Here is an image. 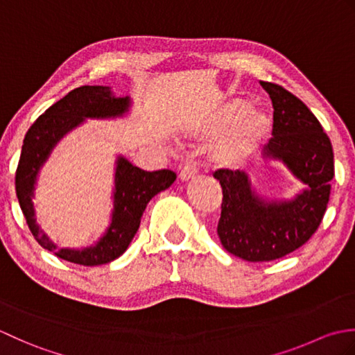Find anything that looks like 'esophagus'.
<instances>
[{
  "instance_id": "obj_1",
  "label": "esophagus",
  "mask_w": 355,
  "mask_h": 355,
  "mask_svg": "<svg viewBox=\"0 0 355 355\" xmlns=\"http://www.w3.org/2000/svg\"><path fill=\"white\" fill-rule=\"evenodd\" d=\"M195 173H197V168H195V164L192 162H187L182 166V169H180V178H182L183 182H187V180L195 177Z\"/></svg>"
}]
</instances>
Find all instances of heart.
<instances>
[{"instance_id":"b5f03b06","label":"heart","mask_w":355,"mask_h":355,"mask_svg":"<svg viewBox=\"0 0 355 355\" xmlns=\"http://www.w3.org/2000/svg\"><path fill=\"white\" fill-rule=\"evenodd\" d=\"M220 130L210 148V160L218 166H232L245 160L261 145L268 131V117L248 108L244 99H232L210 110L192 128L198 137H210Z\"/></svg>"}]
</instances>
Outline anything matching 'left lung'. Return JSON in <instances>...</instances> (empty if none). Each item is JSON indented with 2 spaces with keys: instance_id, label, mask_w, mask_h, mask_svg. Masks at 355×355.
<instances>
[{
  "instance_id": "8db88e82",
  "label": "left lung",
  "mask_w": 355,
  "mask_h": 355,
  "mask_svg": "<svg viewBox=\"0 0 355 355\" xmlns=\"http://www.w3.org/2000/svg\"><path fill=\"white\" fill-rule=\"evenodd\" d=\"M259 84L273 105V137L263 153L282 160L306 189L291 201L267 202L244 172L214 173L223 189L218 236L225 250L248 262L279 259L302 247L323 220L334 177L333 146L310 108L281 85Z\"/></svg>"
}]
</instances>
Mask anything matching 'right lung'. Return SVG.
I'll list each match as a JSON object with an SVG mask.
<instances>
[{"mask_svg":"<svg viewBox=\"0 0 355 355\" xmlns=\"http://www.w3.org/2000/svg\"><path fill=\"white\" fill-rule=\"evenodd\" d=\"M128 97H114L108 87H79L64 96L61 101L37 117L28 128L22 145L21 157L15 175L17 197L30 232L45 250L55 253L58 258L79 266L93 267L114 261L122 254L139 230L140 218L146 205L158 192L175 182V172L171 169L143 171L120 157L116 168L114 212L107 233L99 243L84 250L58 248L40 230L33 209V187L37 171L47 160L50 150L65 132L78 126L82 117H116L128 110Z\"/></svg>","mask_w":355,"mask_h":355,"instance_id":"right-lung-1","label":"right lung"}]
</instances>
